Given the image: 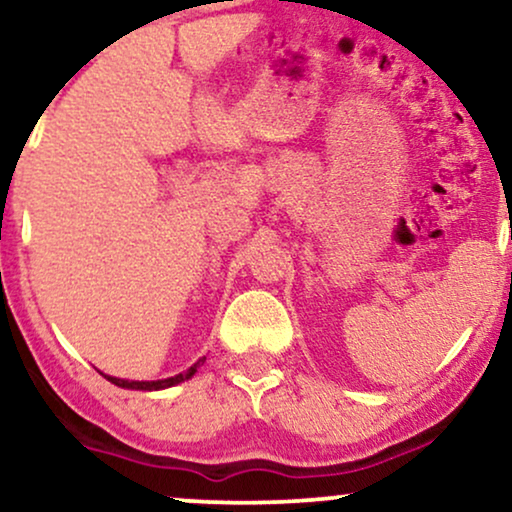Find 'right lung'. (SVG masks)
<instances>
[{"label":"right lung","instance_id":"right-lung-1","mask_svg":"<svg viewBox=\"0 0 512 512\" xmlns=\"http://www.w3.org/2000/svg\"><path fill=\"white\" fill-rule=\"evenodd\" d=\"M203 361L205 359H198L186 373H179V375H174V378H165V380H151V383H139V380H120V378H111V375H106V378L111 380L113 385L127 387V390H163V387H172L177 383H184V380H189L191 375L198 371V366L203 364Z\"/></svg>","mask_w":512,"mask_h":512}]
</instances>
